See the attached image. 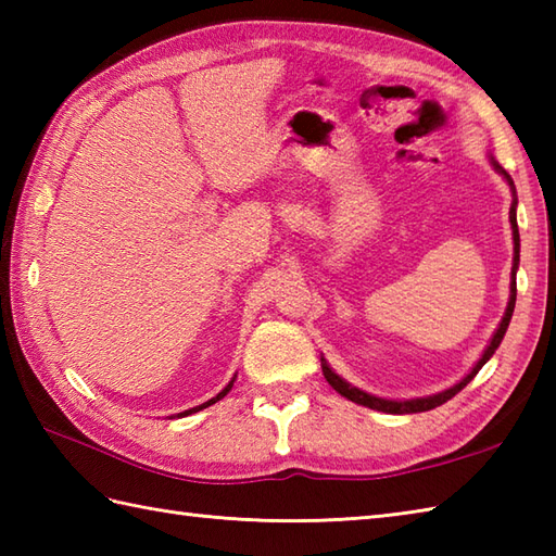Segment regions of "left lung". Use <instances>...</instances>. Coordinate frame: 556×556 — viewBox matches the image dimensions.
Masks as SVG:
<instances>
[{"label": "left lung", "mask_w": 556, "mask_h": 556, "mask_svg": "<svg viewBox=\"0 0 556 556\" xmlns=\"http://www.w3.org/2000/svg\"><path fill=\"white\" fill-rule=\"evenodd\" d=\"M492 164H494V169H497L504 179H506V184L511 186V191L516 193V188H514V181H511V176L506 174L497 162L492 160ZM516 205H518V200L514 198V203H511V210H509V222H511V229H514V267H511V296H509V305H506V313H504V317H502V323H500V327H497V332H494V337H492V341H490V346L485 349V353H482V358L476 363V368L470 370L464 380H460L458 384H454V387H448V389H444V392H440V394H432V396H422V399H408V401H392V399H380V396H372V394H368V392H363V389H358V387H351L346 380H341V377L329 368L327 365V361L323 358V375H325V380L332 384L337 392L341 394V396H346L349 401H353V404H361V406H368V408H372V410H382V413H394V416H401V413H420V410H430V408H437V406H442L444 401H448L452 396H456L460 389H464L470 380H473V377L478 375V370L482 368V365H485L490 358H492V353L497 351V346L502 344V339H504V334H506V327H509V323H511V315H514V305H516V269H518V253H521V239H518V224H516Z\"/></svg>", "instance_id": "obj_1"}]
</instances>
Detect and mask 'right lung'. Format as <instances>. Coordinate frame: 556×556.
Segmentation results:
<instances>
[{
	"label": "right lung",
	"instance_id": "add662e5",
	"mask_svg": "<svg viewBox=\"0 0 556 556\" xmlns=\"http://www.w3.org/2000/svg\"><path fill=\"white\" fill-rule=\"evenodd\" d=\"M231 387H233V380H231L227 387H224L217 396H212L210 401H205V404H200V406H195V408H188V410H184V413H176V416H191V413H195V410H203V408H207V406H212V404H217L219 399H224V396L229 394V389H231Z\"/></svg>",
	"mask_w": 556,
	"mask_h": 556
}]
</instances>
